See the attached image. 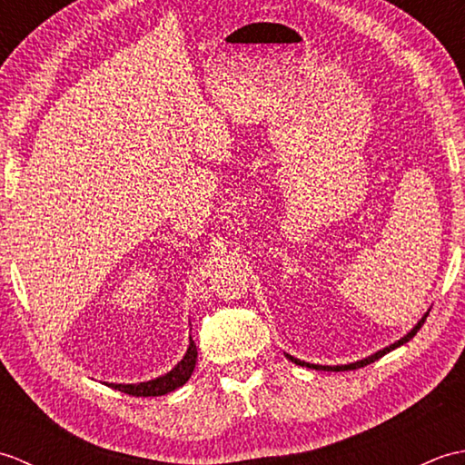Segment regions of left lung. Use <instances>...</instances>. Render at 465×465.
Segmentation results:
<instances>
[{"instance_id":"1","label":"left lung","mask_w":465,"mask_h":465,"mask_svg":"<svg viewBox=\"0 0 465 465\" xmlns=\"http://www.w3.org/2000/svg\"><path fill=\"white\" fill-rule=\"evenodd\" d=\"M426 318H428V313L423 315V318H421L416 325H413L411 331H408V333L403 335L401 340H398L396 343H391V345H388V348H383V350H380V351H375L373 355H368V358H363V360H360V361H353V363H348V365H318V363H308V361H302V360H298V358H293V355H290V353H285V358L292 360L295 365H302V368H312V370H323V371H348V370H358V368H363V365H368V363H371V361H375V360H380L381 355H385L388 351L400 348V345H403L406 341H410V340L413 338V335H416V333L420 331V328L423 325V322H426Z\"/></svg>"}]
</instances>
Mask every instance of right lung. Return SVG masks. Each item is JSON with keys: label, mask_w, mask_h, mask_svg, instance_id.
<instances>
[{"label": "right lung", "mask_w": 465, "mask_h": 465, "mask_svg": "<svg viewBox=\"0 0 465 465\" xmlns=\"http://www.w3.org/2000/svg\"><path fill=\"white\" fill-rule=\"evenodd\" d=\"M195 360H197V348L195 343L190 340V348H187L183 360L175 365L172 371H167L160 378L150 380V381H140V383H107L110 388L130 393V396L135 398H153V396H165L192 378L193 368H195Z\"/></svg>", "instance_id": "obj_1"}]
</instances>
